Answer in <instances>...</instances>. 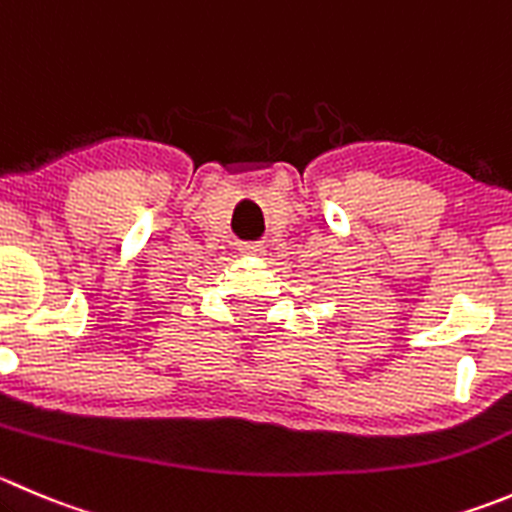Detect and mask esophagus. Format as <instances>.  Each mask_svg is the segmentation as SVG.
<instances>
[{"instance_id":"esophagus-1","label":"esophagus","mask_w":512,"mask_h":512,"mask_svg":"<svg viewBox=\"0 0 512 512\" xmlns=\"http://www.w3.org/2000/svg\"><path fill=\"white\" fill-rule=\"evenodd\" d=\"M240 250H242V255H255V257H262L267 252L262 242H250V245H242Z\"/></svg>"}]
</instances>
